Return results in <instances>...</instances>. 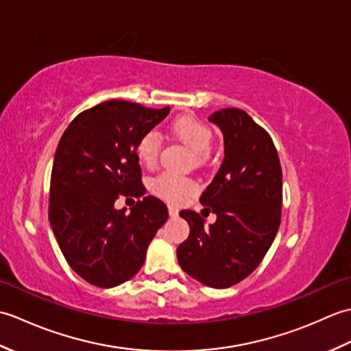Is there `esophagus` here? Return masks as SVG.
I'll use <instances>...</instances> for the list:
<instances>
[{
    "label": "esophagus",
    "mask_w": 351,
    "mask_h": 351,
    "mask_svg": "<svg viewBox=\"0 0 351 351\" xmlns=\"http://www.w3.org/2000/svg\"><path fill=\"white\" fill-rule=\"evenodd\" d=\"M169 214L170 217H178V214H180V210L175 205H169Z\"/></svg>",
    "instance_id": "1"
}]
</instances>
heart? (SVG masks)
Here are the masks:
<instances>
[{
    "label": "heart",
    "mask_w": 351,
    "mask_h": 351,
    "mask_svg": "<svg viewBox=\"0 0 351 351\" xmlns=\"http://www.w3.org/2000/svg\"><path fill=\"white\" fill-rule=\"evenodd\" d=\"M171 136L178 138L187 146L190 151L200 160L210 152L213 145V132L210 126L205 125L200 119L193 114H181L175 117L169 125ZM160 137L154 131L141 134L136 143V155L140 162L145 166H154L158 160L160 154ZM152 189L161 197L170 200V202H180L195 191V184L187 178L178 176L170 171H164L155 178Z\"/></svg>",
    "instance_id": "obj_1"
}]
</instances>
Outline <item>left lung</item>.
Listing matches in <instances>:
<instances>
[{"label": "left lung", "mask_w": 351, "mask_h": 351, "mask_svg": "<svg viewBox=\"0 0 351 351\" xmlns=\"http://www.w3.org/2000/svg\"><path fill=\"white\" fill-rule=\"evenodd\" d=\"M208 121L223 132L225 158L200 204L214 225L182 210L190 235L176 249L182 270L211 288H229L255 270L280 225L282 167L273 140L240 108L215 111Z\"/></svg>", "instance_id": "1"}]
</instances>
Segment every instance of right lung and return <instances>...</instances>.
<instances>
[{
	"label": "right lung",
	"mask_w": 351,
	"mask_h": 351,
	"mask_svg": "<svg viewBox=\"0 0 351 351\" xmlns=\"http://www.w3.org/2000/svg\"><path fill=\"white\" fill-rule=\"evenodd\" d=\"M122 99L80 113L58 141L49 187V223L63 256L86 282L113 288L141 268L149 243L169 217L166 204L145 196L136 143L169 114ZM122 194L142 200L126 215Z\"/></svg>",
	"instance_id": "add662e5"
}]
</instances>
